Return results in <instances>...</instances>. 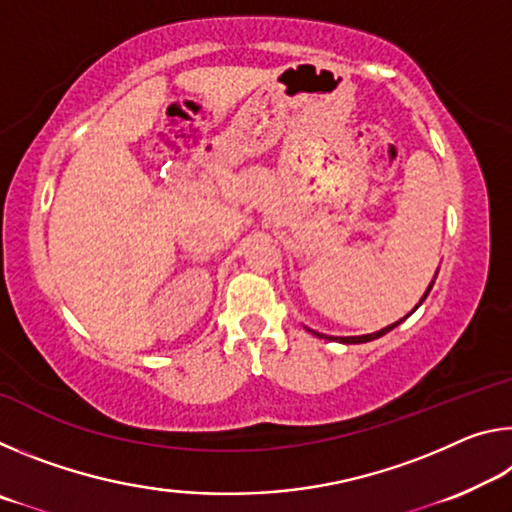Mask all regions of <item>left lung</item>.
I'll list each match as a JSON object with an SVG mask.
<instances>
[{"mask_svg": "<svg viewBox=\"0 0 512 512\" xmlns=\"http://www.w3.org/2000/svg\"><path fill=\"white\" fill-rule=\"evenodd\" d=\"M431 287H433V282L429 284V289H427V293H424V296H422V300L429 296V291H431ZM422 300H420V305H422ZM420 305H415V309H418ZM415 309H413V311H415ZM404 318H406V316H404ZM404 318H402V320H404ZM402 320H397V323H393V325H388V327H384V329H379V332H375V334H366V336H339V339H334V336H325V334H318V332H314V329H309V332H311V334H316V336H318V339H334V341H341V343H368V341H375V339H379V336H384V334H388V332H391V329H395L397 325H400V323H402Z\"/></svg>", "mask_w": 512, "mask_h": 512, "instance_id": "1", "label": "left lung"}]
</instances>
